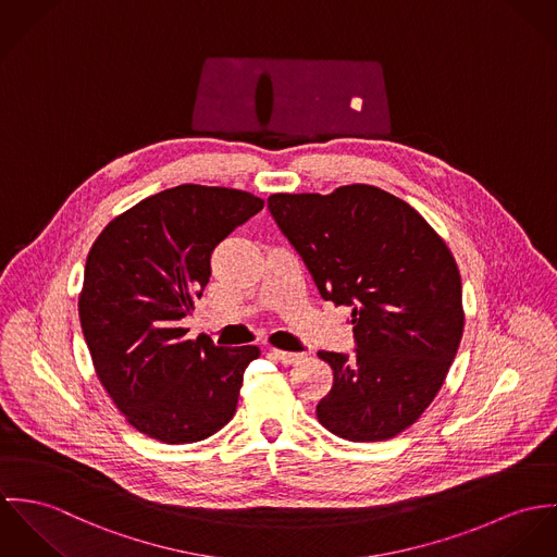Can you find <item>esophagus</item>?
I'll return each mask as SVG.
<instances>
[{
    "label": "esophagus",
    "instance_id": "1",
    "mask_svg": "<svg viewBox=\"0 0 557 557\" xmlns=\"http://www.w3.org/2000/svg\"><path fill=\"white\" fill-rule=\"evenodd\" d=\"M271 357L277 359V361L284 363V366H293V363L306 359L304 352H286V350H277V348H271Z\"/></svg>",
    "mask_w": 557,
    "mask_h": 557
}]
</instances>
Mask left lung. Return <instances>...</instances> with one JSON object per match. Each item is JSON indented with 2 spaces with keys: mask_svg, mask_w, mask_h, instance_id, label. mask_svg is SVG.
<instances>
[{
  "mask_svg": "<svg viewBox=\"0 0 557 557\" xmlns=\"http://www.w3.org/2000/svg\"><path fill=\"white\" fill-rule=\"evenodd\" d=\"M267 205L320 297L352 308L355 355L318 352L333 370L315 406L320 425L350 442L404 432L442 388L463 335L450 249L417 209L380 187L271 194Z\"/></svg>",
  "mask_w": 557,
  "mask_h": 557,
  "instance_id": "left-lung-1",
  "label": "left lung"
}]
</instances>
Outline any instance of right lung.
<instances>
[{"label":"right lung","mask_w":557,"mask_h":557,"mask_svg":"<svg viewBox=\"0 0 557 557\" xmlns=\"http://www.w3.org/2000/svg\"><path fill=\"white\" fill-rule=\"evenodd\" d=\"M262 207L244 189L184 184L136 202L94 242L78 318L96 375L134 430L189 444L233 419L258 346L187 339L180 320L211 277V251Z\"/></svg>","instance_id":"1"}]
</instances>
